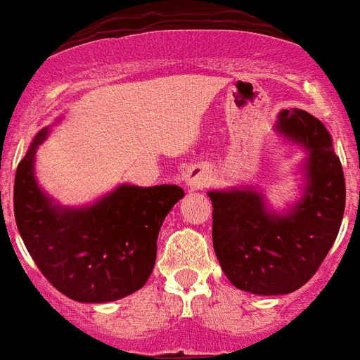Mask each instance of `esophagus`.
Returning <instances> with one entry per match:
<instances>
[{"instance_id": "obj_1", "label": "esophagus", "mask_w": 360, "mask_h": 360, "mask_svg": "<svg viewBox=\"0 0 360 360\" xmlns=\"http://www.w3.org/2000/svg\"><path fill=\"white\" fill-rule=\"evenodd\" d=\"M210 182V171L200 165H195L187 171L186 174V186L189 189H204Z\"/></svg>"}]
</instances>
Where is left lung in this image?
Masks as SVG:
<instances>
[{
    "label": "left lung",
    "mask_w": 360,
    "mask_h": 360,
    "mask_svg": "<svg viewBox=\"0 0 360 360\" xmlns=\"http://www.w3.org/2000/svg\"><path fill=\"white\" fill-rule=\"evenodd\" d=\"M276 129L309 150L306 195L290 213H268L255 189L210 193L218 262L233 285L255 295L302 288L331 250L346 205L342 165L326 127L306 110L285 109Z\"/></svg>",
    "instance_id": "left-lung-1"
}]
</instances>
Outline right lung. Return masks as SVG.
<instances>
[{
    "label": "right lung",
    "mask_w": 360,
    "mask_h": 360,
    "mask_svg": "<svg viewBox=\"0 0 360 360\" xmlns=\"http://www.w3.org/2000/svg\"><path fill=\"white\" fill-rule=\"evenodd\" d=\"M39 131L16 169L14 217L30 257L60 293L78 302H110L147 282L160 226L184 196L178 186H122L92 207L60 210L39 191L34 155Z\"/></svg>",
    "instance_id": "right-lung-1"
}]
</instances>
